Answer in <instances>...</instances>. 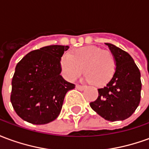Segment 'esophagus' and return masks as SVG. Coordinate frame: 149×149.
Instances as JSON below:
<instances>
[{
    "mask_svg": "<svg viewBox=\"0 0 149 149\" xmlns=\"http://www.w3.org/2000/svg\"><path fill=\"white\" fill-rule=\"evenodd\" d=\"M84 88H85V86H84V85H81V84H77V85H76V88L78 89V90H84Z\"/></svg>",
    "mask_w": 149,
    "mask_h": 149,
    "instance_id": "34e87169",
    "label": "esophagus"
}]
</instances>
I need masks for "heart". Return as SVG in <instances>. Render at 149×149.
I'll return each mask as SVG.
<instances>
[{
  "label": "heart",
  "instance_id": "heart-1",
  "mask_svg": "<svg viewBox=\"0 0 149 149\" xmlns=\"http://www.w3.org/2000/svg\"><path fill=\"white\" fill-rule=\"evenodd\" d=\"M116 62L109 50L96 46L81 48L71 54H65L61 60V68L65 77L76 81L83 73L92 84L100 86L109 83L114 76Z\"/></svg>",
  "mask_w": 149,
  "mask_h": 149
}]
</instances>
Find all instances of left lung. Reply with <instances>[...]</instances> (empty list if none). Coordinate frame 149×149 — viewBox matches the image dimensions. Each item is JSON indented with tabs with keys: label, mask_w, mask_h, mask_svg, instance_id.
Listing matches in <instances>:
<instances>
[{
	"label": "left lung",
	"mask_w": 149,
	"mask_h": 149,
	"mask_svg": "<svg viewBox=\"0 0 149 149\" xmlns=\"http://www.w3.org/2000/svg\"><path fill=\"white\" fill-rule=\"evenodd\" d=\"M116 62L113 77L98 88V97L90 102L93 109L110 121L124 120L132 115L141 101V72L128 52L105 43Z\"/></svg>",
	"instance_id": "8db88e82"
}]
</instances>
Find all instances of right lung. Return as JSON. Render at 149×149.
<instances>
[{
	"label": "right lung",
	"instance_id": "right-lung-1",
	"mask_svg": "<svg viewBox=\"0 0 149 149\" xmlns=\"http://www.w3.org/2000/svg\"><path fill=\"white\" fill-rule=\"evenodd\" d=\"M68 46L49 45L29 52L18 62L12 80V105L21 119L34 125L54 120L65 94L75 88L61 76V58Z\"/></svg>",
	"mask_w": 149,
	"mask_h": 149
}]
</instances>
